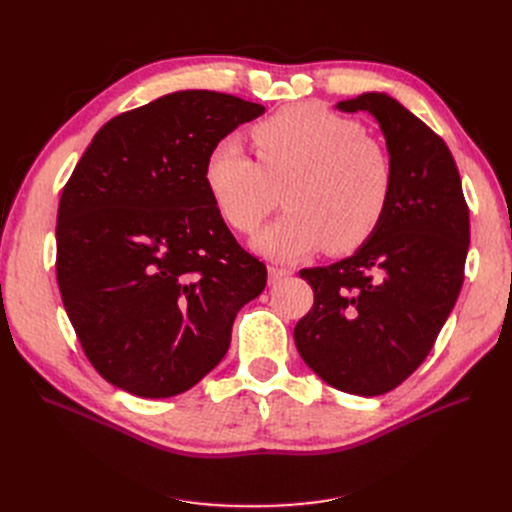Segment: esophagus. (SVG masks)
<instances>
[{
	"label": "esophagus",
	"mask_w": 512,
	"mask_h": 512,
	"mask_svg": "<svg viewBox=\"0 0 512 512\" xmlns=\"http://www.w3.org/2000/svg\"><path fill=\"white\" fill-rule=\"evenodd\" d=\"M288 275H292V271L288 267H277V265H271L269 267V284H277L286 280Z\"/></svg>",
	"instance_id": "obj_1"
}]
</instances>
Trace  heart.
<instances>
[{"label":"heart","mask_w":512,"mask_h":512,"mask_svg":"<svg viewBox=\"0 0 512 512\" xmlns=\"http://www.w3.org/2000/svg\"><path fill=\"white\" fill-rule=\"evenodd\" d=\"M258 161L237 136L215 143L205 185L222 218L252 235L280 205L288 211L262 230L254 247L297 260L324 243L352 252L371 239L391 205L393 160L359 121L314 102L284 106L252 128Z\"/></svg>","instance_id":"1"}]
</instances>
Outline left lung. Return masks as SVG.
Wrapping results in <instances>:
<instances>
[{
    "label": "left lung",
    "mask_w": 512,
    "mask_h": 512,
    "mask_svg": "<svg viewBox=\"0 0 512 512\" xmlns=\"http://www.w3.org/2000/svg\"><path fill=\"white\" fill-rule=\"evenodd\" d=\"M337 108L378 119L395 188L382 224L350 258L299 271L314 305L294 327V344L337 391L376 397L421 367L455 307L470 209L451 149L408 108L384 94Z\"/></svg>",
    "instance_id": "8db88e82"
}]
</instances>
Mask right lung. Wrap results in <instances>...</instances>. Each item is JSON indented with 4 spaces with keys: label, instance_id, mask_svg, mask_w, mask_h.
<instances>
[{
    "label": "right lung",
    "instance_id": "obj_1",
    "mask_svg": "<svg viewBox=\"0 0 512 512\" xmlns=\"http://www.w3.org/2000/svg\"><path fill=\"white\" fill-rule=\"evenodd\" d=\"M265 106L220 91L168 94L106 121L57 211V284L98 374L173 397L230 346L267 267L232 237L205 185L215 143Z\"/></svg>",
    "mask_w": 512,
    "mask_h": 512
}]
</instances>
